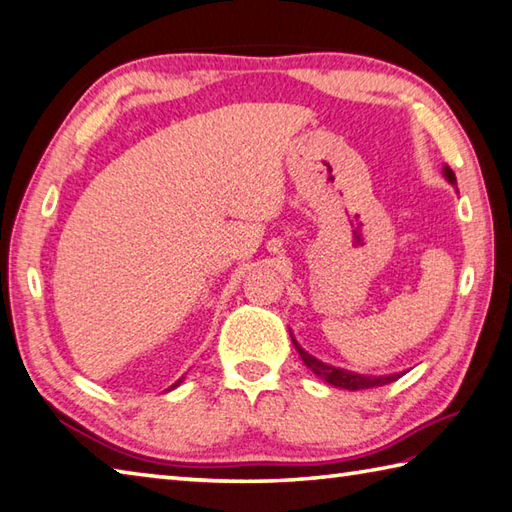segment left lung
Wrapping results in <instances>:
<instances>
[{
	"instance_id": "1",
	"label": "left lung",
	"mask_w": 512,
	"mask_h": 512,
	"mask_svg": "<svg viewBox=\"0 0 512 512\" xmlns=\"http://www.w3.org/2000/svg\"><path fill=\"white\" fill-rule=\"evenodd\" d=\"M446 179L455 183V174L453 170L444 168ZM294 340V338H291ZM294 347L300 353L302 362L307 364V367L314 371L316 375H320L322 380L333 384V387H340V389H347V391H360V389H373V387H382V384H391L400 378V373H393V375H380V378H373V375H360V373H351V371H344V369H336V367H329V364L316 360L314 356H309V353L300 347V344L294 340Z\"/></svg>"
}]
</instances>
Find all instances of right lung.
I'll return each mask as SVG.
<instances>
[{
	"instance_id": "obj_1",
	"label": "right lung",
	"mask_w": 512,
	"mask_h": 512,
	"mask_svg": "<svg viewBox=\"0 0 512 512\" xmlns=\"http://www.w3.org/2000/svg\"><path fill=\"white\" fill-rule=\"evenodd\" d=\"M179 382H181V380H179ZM179 382H176V384H172V387H170V389H174V387H179Z\"/></svg>"
}]
</instances>
